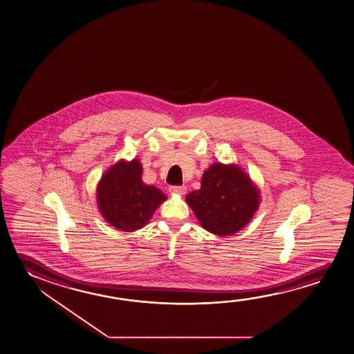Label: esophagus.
Wrapping results in <instances>:
<instances>
[{
	"label": "esophagus",
	"instance_id": "esophagus-1",
	"mask_svg": "<svg viewBox=\"0 0 354 354\" xmlns=\"http://www.w3.org/2000/svg\"><path fill=\"white\" fill-rule=\"evenodd\" d=\"M169 192L172 194H178V196H183L187 192V187L185 185H171L169 187Z\"/></svg>",
	"mask_w": 354,
	"mask_h": 354
}]
</instances>
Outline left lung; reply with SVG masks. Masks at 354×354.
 <instances>
[{
  "instance_id": "obj_1",
  "label": "left lung",
  "mask_w": 354,
  "mask_h": 354,
  "mask_svg": "<svg viewBox=\"0 0 354 354\" xmlns=\"http://www.w3.org/2000/svg\"><path fill=\"white\" fill-rule=\"evenodd\" d=\"M185 201L205 230L229 236L252 219L259 191L239 166L216 162L203 174L201 189L191 192Z\"/></svg>"
}]
</instances>
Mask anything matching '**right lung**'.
I'll return each mask as SVG.
<instances>
[{
	"instance_id": "right-lung-1",
	"label": "right lung",
	"mask_w": 354,
	"mask_h": 354,
	"mask_svg": "<svg viewBox=\"0 0 354 354\" xmlns=\"http://www.w3.org/2000/svg\"><path fill=\"white\" fill-rule=\"evenodd\" d=\"M139 160H120L102 176L97 187V203L103 218L122 231L144 227L161 203L167 199L153 185L141 180Z\"/></svg>"
}]
</instances>
